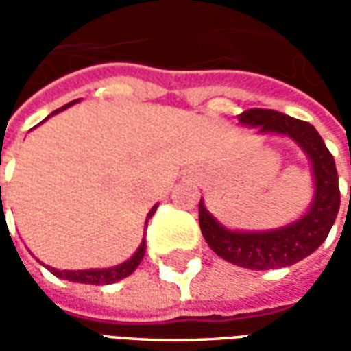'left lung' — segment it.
Segmentation results:
<instances>
[{
  "mask_svg": "<svg viewBox=\"0 0 351 351\" xmlns=\"http://www.w3.org/2000/svg\"><path fill=\"white\" fill-rule=\"evenodd\" d=\"M239 120L246 125H259V131H274L297 141L312 161L316 195L310 210L301 220L265 233H239L221 228L201 201V233L205 237L206 244L229 263L256 271L289 267L322 246L339 214V175L332 154L327 150L324 138L319 137L312 123L282 114L278 110L248 108L243 114H239Z\"/></svg>",
  "mask_w": 351,
  "mask_h": 351,
  "instance_id": "left-lung-1",
  "label": "left lung"
}]
</instances>
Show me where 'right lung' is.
Wrapping results in <instances>:
<instances>
[{
    "label": "right lung",
    "mask_w": 351,
    "mask_h": 351,
    "mask_svg": "<svg viewBox=\"0 0 351 351\" xmlns=\"http://www.w3.org/2000/svg\"><path fill=\"white\" fill-rule=\"evenodd\" d=\"M73 103H75V101H73ZM69 105H71V103H67L65 107H69ZM62 108H58V110H62ZM58 110H54L52 114H56ZM0 199H1V188H0ZM156 208H158V206H154L152 210L148 213L146 223H148V220L154 216ZM145 252H146V246H145V241H143V244L138 246V250L135 252V256H133V258L128 259L125 263L118 265V267H112V269H93V271H58V269H52V267H47V269H50V272H52V274H56L58 278L69 280V282H80V284H92V286H103V284H112V282H118V280L130 276L131 272L137 269L138 263L143 261V258H145Z\"/></svg>",
    "instance_id": "add662e5"
}]
</instances>
